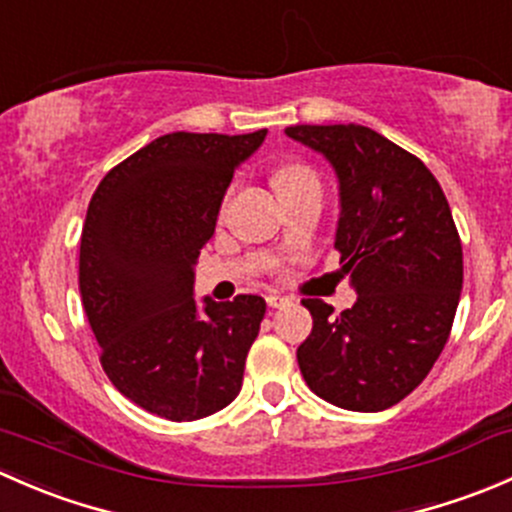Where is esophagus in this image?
Wrapping results in <instances>:
<instances>
[{"mask_svg":"<svg viewBox=\"0 0 512 512\" xmlns=\"http://www.w3.org/2000/svg\"><path fill=\"white\" fill-rule=\"evenodd\" d=\"M265 299H267V304H270L272 309H282V307H287V304H289V299L282 297V294H277V292H270Z\"/></svg>","mask_w":512,"mask_h":512,"instance_id":"1","label":"esophagus"}]
</instances>
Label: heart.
Listing matches in <instances>:
<instances>
[{
	"label": "heart",
	"mask_w": 512,
	"mask_h": 512,
	"mask_svg": "<svg viewBox=\"0 0 512 512\" xmlns=\"http://www.w3.org/2000/svg\"><path fill=\"white\" fill-rule=\"evenodd\" d=\"M307 180H317V178H314L312 170L304 168V165H287V168H282L280 173L275 175V188L282 190V188H289V185L307 183ZM230 195H232V188L225 193V198H223V210L227 208V203H230Z\"/></svg>",
	"instance_id": "obj_1"
}]
</instances>
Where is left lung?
<instances>
[{
	"label": "left lung",
	"mask_w": 512,
	"mask_h": 512,
	"mask_svg": "<svg viewBox=\"0 0 512 512\" xmlns=\"http://www.w3.org/2000/svg\"><path fill=\"white\" fill-rule=\"evenodd\" d=\"M339 178V265L356 289L334 314L302 299L312 334L299 344L304 381L349 411H384L411 394L451 334L463 287V247L431 170L409 151L356 123L289 126Z\"/></svg>",
	"instance_id": "8db88e82"
}]
</instances>
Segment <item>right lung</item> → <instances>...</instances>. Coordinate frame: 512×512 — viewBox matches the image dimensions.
Wrapping results in <instances>:
<instances>
[{
	"instance_id": "add662e5",
	"label": "right lung",
	"mask_w": 512,
	"mask_h": 512,
	"mask_svg": "<svg viewBox=\"0 0 512 512\" xmlns=\"http://www.w3.org/2000/svg\"><path fill=\"white\" fill-rule=\"evenodd\" d=\"M267 128L242 136L168 133L98 183L79 252V289L101 366L126 399L168 421L225 409L242 386L265 299H193L232 173Z\"/></svg>"
}]
</instances>
